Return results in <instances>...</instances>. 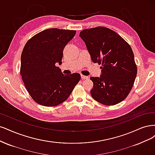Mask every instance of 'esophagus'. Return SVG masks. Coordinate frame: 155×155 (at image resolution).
Instances as JSON below:
<instances>
[{
	"label": "esophagus",
	"instance_id": "1",
	"mask_svg": "<svg viewBox=\"0 0 155 155\" xmlns=\"http://www.w3.org/2000/svg\"><path fill=\"white\" fill-rule=\"evenodd\" d=\"M81 78L82 80H85V79H88L89 77L87 76H84V75H83V74H81Z\"/></svg>",
	"mask_w": 155,
	"mask_h": 155
}]
</instances>
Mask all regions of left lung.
Returning a JSON list of instances; mask_svg holds the SVG:
<instances>
[{"instance_id": "8db88e82", "label": "left lung", "mask_w": 155, "mask_h": 155, "mask_svg": "<svg viewBox=\"0 0 155 155\" xmlns=\"http://www.w3.org/2000/svg\"><path fill=\"white\" fill-rule=\"evenodd\" d=\"M92 61L102 64L101 75L91 77V94L107 106L122 102L131 91L137 73L129 44L118 33L105 27L84 29L80 33Z\"/></svg>"}]
</instances>
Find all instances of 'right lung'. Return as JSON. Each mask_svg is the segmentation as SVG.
I'll return each instance as SVG.
<instances>
[{"label":"right lung","mask_w":155,"mask_h":155,"mask_svg":"<svg viewBox=\"0 0 155 155\" xmlns=\"http://www.w3.org/2000/svg\"><path fill=\"white\" fill-rule=\"evenodd\" d=\"M75 34V30L48 29L25 45L21 74L27 91L37 104L53 107L64 102L81 79L77 73L64 74L55 65L62 64L64 49Z\"/></svg>","instance_id":"right-lung-1"}]
</instances>
